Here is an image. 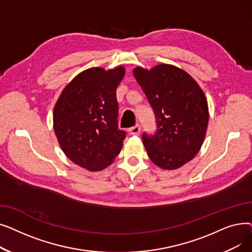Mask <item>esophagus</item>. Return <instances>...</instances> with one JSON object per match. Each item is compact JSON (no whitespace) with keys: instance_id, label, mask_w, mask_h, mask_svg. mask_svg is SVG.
I'll return each instance as SVG.
<instances>
[{"instance_id":"1","label":"esophagus","mask_w":252,"mask_h":252,"mask_svg":"<svg viewBox=\"0 0 252 252\" xmlns=\"http://www.w3.org/2000/svg\"><path fill=\"white\" fill-rule=\"evenodd\" d=\"M128 131H129L130 135H140L141 127H140L139 125H136V126H131V127L128 129Z\"/></svg>"}]
</instances>
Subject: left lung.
<instances>
[{
    "label": "left lung",
    "instance_id": "8db88e82",
    "mask_svg": "<svg viewBox=\"0 0 252 252\" xmlns=\"http://www.w3.org/2000/svg\"><path fill=\"white\" fill-rule=\"evenodd\" d=\"M133 72L155 114V134L142 136L147 154L157 166L177 169L199 152L204 141L209 118L204 93L174 65L150 70L138 66Z\"/></svg>",
    "mask_w": 252,
    "mask_h": 252
}]
</instances>
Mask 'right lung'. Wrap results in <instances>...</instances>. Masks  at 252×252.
<instances>
[{
  "label": "right lung",
  "mask_w": 252,
  "mask_h": 252,
  "mask_svg": "<svg viewBox=\"0 0 252 252\" xmlns=\"http://www.w3.org/2000/svg\"><path fill=\"white\" fill-rule=\"evenodd\" d=\"M123 66L92 67L64 88L53 112V126L65 155L90 171L110 165L123 148L126 131L118 128L117 86Z\"/></svg>",
  "instance_id": "add662e5"
}]
</instances>
